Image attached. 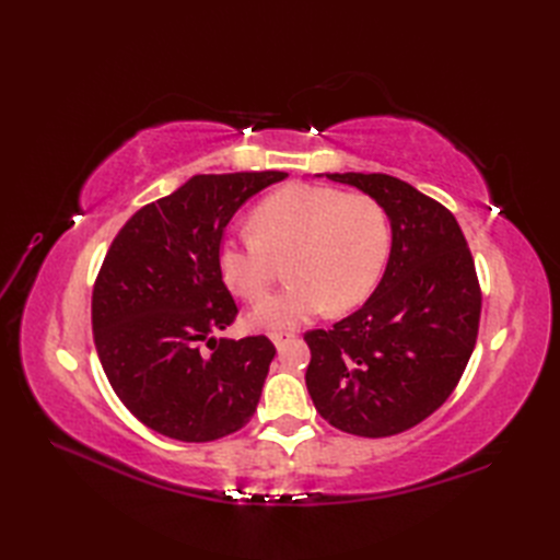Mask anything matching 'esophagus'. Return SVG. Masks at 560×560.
<instances>
[{
  "mask_svg": "<svg viewBox=\"0 0 560 560\" xmlns=\"http://www.w3.org/2000/svg\"><path fill=\"white\" fill-rule=\"evenodd\" d=\"M296 338V334L292 331H270V341H273V346L278 350H284V346H290Z\"/></svg>",
  "mask_w": 560,
  "mask_h": 560,
  "instance_id": "esophagus-1",
  "label": "esophagus"
}]
</instances>
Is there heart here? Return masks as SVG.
I'll return each instance as SVG.
<instances>
[{"label": "heart", "mask_w": 560, "mask_h": 560, "mask_svg": "<svg viewBox=\"0 0 560 560\" xmlns=\"http://www.w3.org/2000/svg\"><path fill=\"white\" fill-rule=\"evenodd\" d=\"M252 231L229 235L217 249L219 273L243 299H259L273 280V257L287 261L284 290L247 315L268 331L301 327L331 311H350L371 296L389 257V222L364 194L346 196L315 184H290L252 212Z\"/></svg>", "instance_id": "1"}]
</instances>
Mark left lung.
Listing matches in <instances>:
<instances>
[{"mask_svg":"<svg viewBox=\"0 0 560 560\" xmlns=\"http://www.w3.org/2000/svg\"><path fill=\"white\" fill-rule=\"evenodd\" d=\"M325 177L374 198L393 245L364 306L329 331L303 336L308 393L338 430L399 434L434 413L463 376L479 334L477 270L455 217L409 182L383 173Z\"/></svg>","mask_w":560,"mask_h":560,"instance_id":"obj_1","label":"left lung"}]
</instances>
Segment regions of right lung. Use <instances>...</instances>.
Masks as SVG:
<instances>
[{
	"label": "right lung",
	"mask_w": 560,
	"mask_h": 560,
	"mask_svg": "<svg viewBox=\"0 0 560 560\" xmlns=\"http://www.w3.org/2000/svg\"><path fill=\"white\" fill-rule=\"evenodd\" d=\"M284 177L194 175L112 241L93 290L95 350L118 399L154 432L214 442L257 411L276 346L214 336L238 313L217 249L243 202Z\"/></svg>",
	"instance_id": "obj_1"
}]
</instances>
